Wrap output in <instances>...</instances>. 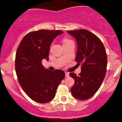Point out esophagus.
Instances as JSON below:
<instances>
[{
  "mask_svg": "<svg viewBox=\"0 0 122 122\" xmlns=\"http://www.w3.org/2000/svg\"><path fill=\"white\" fill-rule=\"evenodd\" d=\"M69 76V73L68 72H65V77H68Z\"/></svg>",
  "mask_w": 122,
  "mask_h": 122,
  "instance_id": "esophagus-1",
  "label": "esophagus"
}]
</instances>
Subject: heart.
<instances>
[{
	"label": "heart",
	"instance_id": "obj_1",
	"mask_svg": "<svg viewBox=\"0 0 122 122\" xmlns=\"http://www.w3.org/2000/svg\"><path fill=\"white\" fill-rule=\"evenodd\" d=\"M71 40H64V43H65V42H69Z\"/></svg>",
	"mask_w": 122,
	"mask_h": 122
}]
</instances>
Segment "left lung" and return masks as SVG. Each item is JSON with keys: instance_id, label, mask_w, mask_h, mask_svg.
<instances>
[{"instance_id": "8db88e82", "label": "left lung", "mask_w": 122, "mask_h": 122, "mask_svg": "<svg viewBox=\"0 0 122 122\" xmlns=\"http://www.w3.org/2000/svg\"><path fill=\"white\" fill-rule=\"evenodd\" d=\"M67 33L76 41L75 60L77 65L81 64L79 76L69 73L75 80L71 92L76 99L86 100L93 96L103 81L107 71V54L100 39L89 31L80 29Z\"/></svg>"}]
</instances>
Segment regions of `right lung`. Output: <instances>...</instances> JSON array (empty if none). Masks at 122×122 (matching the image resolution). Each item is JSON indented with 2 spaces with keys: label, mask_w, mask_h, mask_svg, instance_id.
Wrapping results in <instances>:
<instances>
[{
  "label": "right lung",
  "mask_w": 122,
  "mask_h": 122,
  "mask_svg": "<svg viewBox=\"0 0 122 122\" xmlns=\"http://www.w3.org/2000/svg\"><path fill=\"white\" fill-rule=\"evenodd\" d=\"M63 33L60 30H40L30 32L21 41L16 52L15 71L18 81L29 97L39 103H46L55 97L57 88L65 72L45 69L42 60H49L53 40Z\"/></svg>",
  "instance_id": "obj_1"
}]
</instances>
